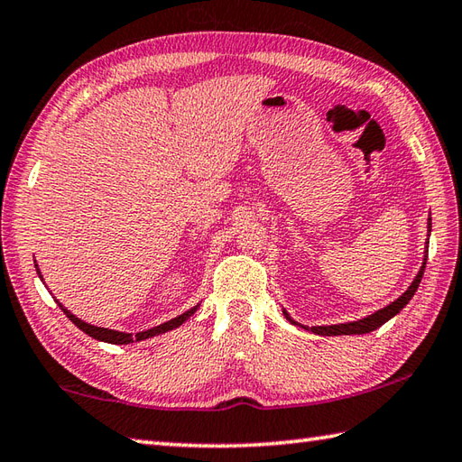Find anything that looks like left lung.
Returning a JSON list of instances; mask_svg holds the SVG:
<instances>
[{
	"mask_svg": "<svg viewBox=\"0 0 462 462\" xmlns=\"http://www.w3.org/2000/svg\"><path fill=\"white\" fill-rule=\"evenodd\" d=\"M427 229H429V233H430V217H429ZM427 253H429V241H427V247H425V259H422V265H420V269H419V273H417V277L412 279V283L409 285V289L404 291V293H402L399 299H394L391 305L383 307V309H379V310H374V313L369 315V317L356 319V321L341 323V325L305 327V325H300V323L293 321V319H291V315L287 313L285 309H283V315L287 317V321H291V323L297 325V327H303L305 331H313V333H317V335H325V337H333V335H335V337H337V335H365V333H371V331H374V328H379L381 325L387 323L389 319H393L394 315L401 313L402 307L407 305L409 300L412 299V295L417 293V289H419V285H420V279H422V273H425V265H427Z\"/></svg>",
	"mask_w": 462,
	"mask_h": 462,
	"instance_id": "obj_1",
	"label": "left lung"
}]
</instances>
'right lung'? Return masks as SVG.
Segmentation results:
<instances>
[{
  "mask_svg": "<svg viewBox=\"0 0 462 462\" xmlns=\"http://www.w3.org/2000/svg\"><path fill=\"white\" fill-rule=\"evenodd\" d=\"M35 271H37V275H40V279H43L42 277V273H40V267L35 265ZM60 307H61V310L65 315H68V319L69 321L75 325V327H79L83 333L86 335H89V337H93V338H97V341H103V343H111V345H129V343H137V341H145V338H149V337H155V335H162V333H167V331H173V328H177L179 325H183L187 319H189L197 309H199V303H197L195 307H191L189 310H185L183 315H177L175 319H171V321H167V323H162V325H157V327H153V328H147V331H139V333H135V335H131V333H124V331H113V328H103V327H96V325H89V323H86V321H81V319H78L75 317L71 310H68L65 309L61 303H60Z\"/></svg>",
  "mask_w": 462,
  "mask_h": 462,
  "instance_id": "add662e5",
  "label": "right lung"
}]
</instances>
